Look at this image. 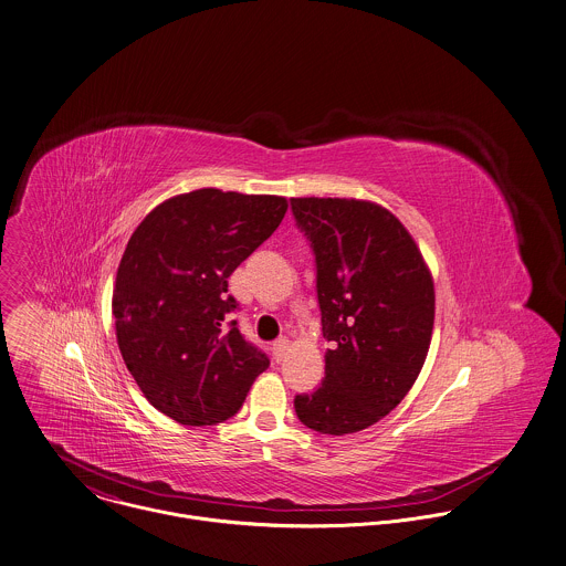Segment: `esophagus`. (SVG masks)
Masks as SVG:
<instances>
[{
    "mask_svg": "<svg viewBox=\"0 0 566 566\" xmlns=\"http://www.w3.org/2000/svg\"><path fill=\"white\" fill-rule=\"evenodd\" d=\"M286 349H289V340H286V338H277V340L273 343L271 352H273V358H275V363H282V360H284V356H286Z\"/></svg>",
    "mask_w": 566,
    "mask_h": 566,
    "instance_id": "34e87169",
    "label": "esophagus"
}]
</instances>
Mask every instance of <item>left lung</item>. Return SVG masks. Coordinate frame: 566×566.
Instances as JSON below:
<instances>
[{
    "instance_id": "obj_1",
    "label": "left lung",
    "mask_w": 566,
    "mask_h": 566,
    "mask_svg": "<svg viewBox=\"0 0 566 566\" xmlns=\"http://www.w3.org/2000/svg\"><path fill=\"white\" fill-rule=\"evenodd\" d=\"M314 253L325 377L295 395L300 421L321 434L360 432L386 417L419 376L434 327V284L417 243L386 208L293 197Z\"/></svg>"
}]
</instances>
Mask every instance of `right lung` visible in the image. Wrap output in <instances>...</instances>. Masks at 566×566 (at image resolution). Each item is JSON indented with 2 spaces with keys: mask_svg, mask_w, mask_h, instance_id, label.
Segmentation results:
<instances>
[{
  "mask_svg": "<svg viewBox=\"0 0 566 566\" xmlns=\"http://www.w3.org/2000/svg\"><path fill=\"white\" fill-rule=\"evenodd\" d=\"M286 199L199 189L156 206L134 230L113 291L117 343L147 401L182 426L239 412L269 367L232 313L228 277L282 223Z\"/></svg>",
  "mask_w": 566,
  "mask_h": 566,
  "instance_id": "add662e5",
  "label": "right lung"
}]
</instances>
